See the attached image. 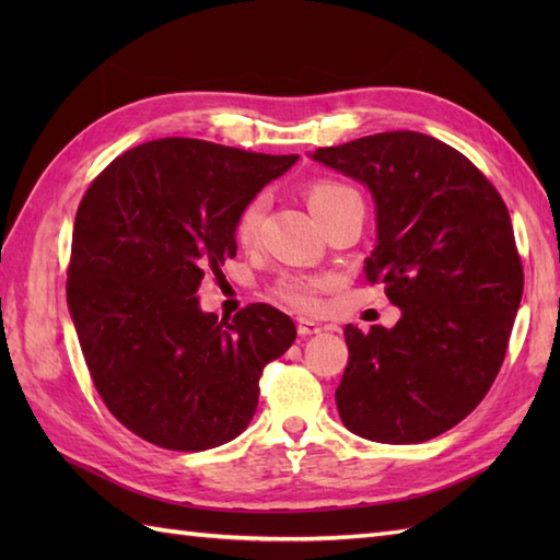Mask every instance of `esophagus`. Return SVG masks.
<instances>
[{"label":"esophagus","mask_w":560,"mask_h":560,"mask_svg":"<svg viewBox=\"0 0 560 560\" xmlns=\"http://www.w3.org/2000/svg\"><path fill=\"white\" fill-rule=\"evenodd\" d=\"M323 331V325L313 323V319H299V335L301 337H313V335H319Z\"/></svg>","instance_id":"esophagus-1"}]
</instances>
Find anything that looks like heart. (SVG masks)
I'll list each match as a JSON object with an SVG mask.
<instances>
[{"mask_svg":"<svg viewBox=\"0 0 560 560\" xmlns=\"http://www.w3.org/2000/svg\"><path fill=\"white\" fill-rule=\"evenodd\" d=\"M305 197L313 213L323 223L339 207L347 205V201L359 199V195H355L347 183L335 180V177H317V180L307 185ZM265 217H267V195H255L241 209V213H237L235 225H233L235 243L245 249L255 247L259 243ZM331 287H335V279L323 277V273H283V277H279L277 283L271 287V293L277 295L281 303L293 307V311L317 313L319 307H323V295Z\"/></svg>","mask_w":560,"mask_h":560,"instance_id":"heart-1","label":"heart"}]
</instances>
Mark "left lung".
<instances>
[{"label": "left lung", "instance_id": "obj_1", "mask_svg": "<svg viewBox=\"0 0 560 560\" xmlns=\"http://www.w3.org/2000/svg\"><path fill=\"white\" fill-rule=\"evenodd\" d=\"M313 159L371 187L377 245L365 281L401 307L392 329H343L339 416L377 443H423L477 409L505 361L525 287L508 207L464 153L409 129Z\"/></svg>", "mask_w": 560, "mask_h": 560}]
</instances>
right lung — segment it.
Masks as SVG:
<instances>
[{
	"mask_svg": "<svg viewBox=\"0 0 560 560\" xmlns=\"http://www.w3.org/2000/svg\"><path fill=\"white\" fill-rule=\"evenodd\" d=\"M295 161L168 137L125 151L83 195L69 313L103 404L147 443L199 452L253 421L261 371L293 343V319L249 303L219 323L195 293L235 257L241 209Z\"/></svg>",
	"mask_w": 560,
	"mask_h": 560,
	"instance_id": "add662e5",
	"label": "right lung"
}]
</instances>
